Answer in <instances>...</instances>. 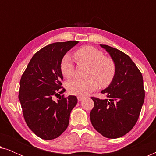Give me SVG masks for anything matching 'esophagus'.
<instances>
[{"instance_id": "obj_1", "label": "esophagus", "mask_w": 156, "mask_h": 156, "mask_svg": "<svg viewBox=\"0 0 156 156\" xmlns=\"http://www.w3.org/2000/svg\"><path fill=\"white\" fill-rule=\"evenodd\" d=\"M84 99V97H82V96H79V97H77L78 101H82V100Z\"/></svg>"}]
</instances>
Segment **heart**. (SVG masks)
Masks as SVG:
<instances>
[{
	"mask_svg": "<svg viewBox=\"0 0 156 156\" xmlns=\"http://www.w3.org/2000/svg\"><path fill=\"white\" fill-rule=\"evenodd\" d=\"M74 57L79 63L89 65L86 80L69 81L67 88L69 93L84 97L89 94L99 87H105L114 80L116 72V66L114 59L104 57L101 50L92 46H84L74 53ZM60 70L62 75L67 79L72 78L75 74V69L69 55H65L62 59Z\"/></svg>",
	"mask_w": 156,
	"mask_h": 156,
	"instance_id": "heart-1",
	"label": "heart"
}]
</instances>
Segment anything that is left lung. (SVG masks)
<instances>
[{"mask_svg":"<svg viewBox=\"0 0 156 156\" xmlns=\"http://www.w3.org/2000/svg\"><path fill=\"white\" fill-rule=\"evenodd\" d=\"M100 46L114 59L116 72L112 83L101 91L109 99L91 97L94 106L90 120L104 137L120 138L133 129L139 117L145 98L143 76L126 54L106 44Z\"/></svg>","mask_w":156,"mask_h":156,"instance_id":"left-lung-1","label":"left lung"}]
</instances>
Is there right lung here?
I'll return each mask as SVG.
<instances>
[{
  "instance_id": "add662e5",
  "label": "right lung",
  "mask_w": 156,
  "mask_h": 156,
  "mask_svg": "<svg viewBox=\"0 0 156 156\" xmlns=\"http://www.w3.org/2000/svg\"><path fill=\"white\" fill-rule=\"evenodd\" d=\"M78 42H55L42 48L21 76L18 98L23 116L30 129L42 139H55L67 129L70 113L77 103L75 96L62 95L57 101L53 99L65 91L61 82L62 59Z\"/></svg>"
}]
</instances>
